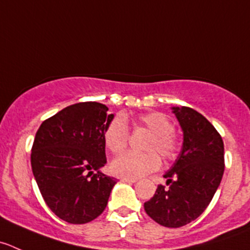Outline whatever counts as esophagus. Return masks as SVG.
Returning <instances> with one entry per match:
<instances>
[{
	"instance_id": "esophagus-1",
	"label": "esophagus",
	"mask_w": 250,
	"mask_h": 250,
	"mask_svg": "<svg viewBox=\"0 0 250 250\" xmlns=\"http://www.w3.org/2000/svg\"><path fill=\"white\" fill-rule=\"evenodd\" d=\"M121 181H122V182H128V183H135V182H137V179H133V178H121Z\"/></svg>"
}]
</instances>
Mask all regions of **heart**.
Segmentation results:
<instances>
[{"instance_id": "1", "label": "heart", "mask_w": 250, "mask_h": 250, "mask_svg": "<svg viewBox=\"0 0 250 250\" xmlns=\"http://www.w3.org/2000/svg\"><path fill=\"white\" fill-rule=\"evenodd\" d=\"M138 125L151 132L145 149L149 152L138 154L127 151L112 160L110 169L122 178H139L156 171L161 165L159 152L165 160H173L178 155L179 142L173 133V122L162 112H149L138 117ZM128 125L122 116H116L104 132V144L113 154L121 152L128 142Z\"/></svg>"}]
</instances>
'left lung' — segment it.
Wrapping results in <instances>:
<instances>
[{
	"label": "left lung",
	"instance_id": "8db88e82",
	"mask_svg": "<svg viewBox=\"0 0 250 250\" xmlns=\"http://www.w3.org/2000/svg\"><path fill=\"white\" fill-rule=\"evenodd\" d=\"M171 110L183 132V144L164 176L168 187L157 186L144 209L157 224L177 229L194 221L210 204L224 176L225 159L221 135L202 113L186 106Z\"/></svg>",
	"mask_w": 250,
	"mask_h": 250
}]
</instances>
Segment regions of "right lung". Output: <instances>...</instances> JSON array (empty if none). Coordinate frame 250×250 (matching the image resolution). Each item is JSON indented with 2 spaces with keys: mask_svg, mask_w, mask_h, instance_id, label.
<instances>
[{
  "mask_svg": "<svg viewBox=\"0 0 250 250\" xmlns=\"http://www.w3.org/2000/svg\"><path fill=\"white\" fill-rule=\"evenodd\" d=\"M104 104L79 103L41 123L31 169L43 200L63 221L81 225L103 214L117 182L101 172L104 132L113 120Z\"/></svg>",
  "mask_w": 250,
  "mask_h": 250,
  "instance_id": "right-lung-1",
  "label": "right lung"
}]
</instances>
